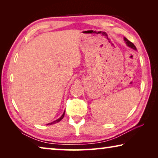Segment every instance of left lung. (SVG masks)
<instances>
[{
	"instance_id": "1",
	"label": "left lung",
	"mask_w": 158,
	"mask_h": 158,
	"mask_svg": "<svg viewBox=\"0 0 158 158\" xmlns=\"http://www.w3.org/2000/svg\"><path fill=\"white\" fill-rule=\"evenodd\" d=\"M124 40H125V42H126V44H127V45L128 47H131V48H132V49L137 50V48H136V47L135 46V44H134L132 42L129 41L127 38H125V37L124 38Z\"/></svg>"
}]
</instances>
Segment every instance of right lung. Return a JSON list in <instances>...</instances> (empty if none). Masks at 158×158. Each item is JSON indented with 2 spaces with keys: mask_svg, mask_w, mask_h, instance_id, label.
I'll list each match as a JSON object with an SVG mask.
<instances>
[{
  "mask_svg": "<svg viewBox=\"0 0 158 158\" xmlns=\"http://www.w3.org/2000/svg\"><path fill=\"white\" fill-rule=\"evenodd\" d=\"M64 115H65V111H64V113L63 114L62 116H61L59 118L57 119V120H56V121H53V122H52V123H48L47 125H52V124H55V123H58V122H59V121H60L61 120H62V119L63 118V117H64Z\"/></svg>",
  "mask_w": 158,
  "mask_h": 158,
  "instance_id": "1",
  "label": "right lung"
}]
</instances>
